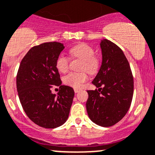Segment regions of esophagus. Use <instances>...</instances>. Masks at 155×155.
Listing matches in <instances>:
<instances>
[{
	"mask_svg": "<svg viewBox=\"0 0 155 155\" xmlns=\"http://www.w3.org/2000/svg\"><path fill=\"white\" fill-rule=\"evenodd\" d=\"M81 91V90L79 89V88H74L75 93H78V92H79V91Z\"/></svg>",
	"mask_w": 155,
	"mask_h": 155,
	"instance_id": "1",
	"label": "esophagus"
}]
</instances>
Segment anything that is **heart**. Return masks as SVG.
Segmentation results:
<instances>
[{"label": "heart", "instance_id": "1", "mask_svg": "<svg viewBox=\"0 0 155 155\" xmlns=\"http://www.w3.org/2000/svg\"><path fill=\"white\" fill-rule=\"evenodd\" d=\"M71 56L82 60V69H85L89 73H94L98 67L99 61L94 56V51L88 45L82 43L74 46L70 50ZM57 69L61 73H66L69 67V58L64 54L58 56L56 61ZM88 79L85 72L81 73H70L63 79L64 84L74 88H80L82 84Z\"/></svg>", "mask_w": 155, "mask_h": 155}]
</instances>
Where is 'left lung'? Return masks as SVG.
Instances as JSON below:
<instances>
[{
    "label": "left lung",
    "mask_w": 155,
    "mask_h": 155,
    "mask_svg": "<svg viewBox=\"0 0 155 155\" xmlns=\"http://www.w3.org/2000/svg\"><path fill=\"white\" fill-rule=\"evenodd\" d=\"M102 62L88 90L86 110L90 120L103 127L114 126L124 117L131 105L133 77L123 51L107 39H101Z\"/></svg>",
    "instance_id": "1"
}]
</instances>
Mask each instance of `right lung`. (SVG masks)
Segmentation results:
<instances>
[{
  "label": "right lung",
  "mask_w": 155,
  "mask_h": 155,
  "mask_svg": "<svg viewBox=\"0 0 155 155\" xmlns=\"http://www.w3.org/2000/svg\"><path fill=\"white\" fill-rule=\"evenodd\" d=\"M64 44L47 42L31 48L19 65L16 88L28 117L37 125L54 129L65 124L74 97L73 88L63 85L56 67ZM60 86L58 95L50 88Z\"/></svg>",
  "instance_id": "obj_1"
}]
</instances>
